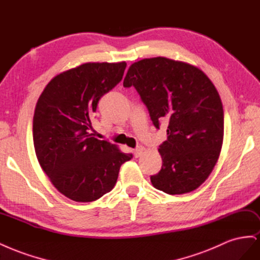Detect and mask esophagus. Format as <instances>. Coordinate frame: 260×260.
Instances as JSON below:
<instances>
[{"label": "esophagus", "mask_w": 260, "mask_h": 260, "mask_svg": "<svg viewBox=\"0 0 260 260\" xmlns=\"http://www.w3.org/2000/svg\"><path fill=\"white\" fill-rule=\"evenodd\" d=\"M145 151V148L144 147H137L136 149H134V156L135 157H139L142 155V153H144Z\"/></svg>", "instance_id": "1"}]
</instances>
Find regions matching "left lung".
Wrapping results in <instances>:
<instances>
[{
	"mask_svg": "<svg viewBox=\"0 0 260 260\" xmlns=\"http://www.w3.org/2000/svg\"><path fill=\"white\" fill-rule=\"evenodd\" d=\"M123 85L136 88L156 128L169 121L167 140L158 148L162 169L150 177L153 187L172 196L198 189L223 140L222 103L213 82L196 66L154 57L132 63Z\"/></svg>",
	"mask_w": 260,
	"mask_h": 260,
	"instance_id": "obj_1",
	"label": "left lung"
}]
</instances>
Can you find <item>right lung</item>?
Masks as SVG:
<instances>
[{"label":"right lung","mask_w":260,"mask_h":260,"mask_svg":"<svg viewBox=\"0 0 260 260\" xmlns=\"http://www.w3.org/2000/svg\"><path fill=\"white\" fill-rule=\"evenodd\" d=\"M126 62H85L57 74L42 91L33 116V144L54 187L75 202L110 192L121 165L133 157L91 134L97 104L122 80Z\"/></svg>","instance_id":"right-lung-1"}]
</instances>
